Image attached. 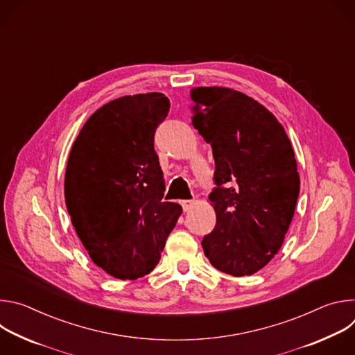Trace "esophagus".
<instances>
[{
    "mask_svg": "<svg viewBox=\"0 0 355 355\" xmlns=\"http://www.w3.org/2000/svg\"><path fill=\"white\" fill-rule=\"evenodd\" d=\"M181 205H182V209L187 212L195 205V200L193 199H184V200H181Z\"/></svg>",
    "mask_w": 355,
    "mask_h": 355,
    "instance_id": "esophagus-1",
    "label": "esophagus"
}]
</instances>
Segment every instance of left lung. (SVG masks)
Returning <instances> with one entry per match:
<instances>
[{
    "instance_id": "obj_1",
    "label": "left lung",
    "mask_w": 355,
    "mask_h": 355,
    "mask_svg": "<svg viewBox=\"0 0 355 355\" xmlns=\"http://www.w3.org/2000/svg\"><path fill=\"white\" fill-rule=\"evenodd\" d=\"M191 99L218 185L209 195L216 226L202 248L216 270L252 275L274 259L295 214L300 180L291 140L266 107L240 91L196 87Z\"/></svg>"
}]
</instances>
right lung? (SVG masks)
<instances>
[{
    "mask_svg": "<svg viewBox=\"0 0 355 355\" xmlns=\"http://www.w3.org/2000/svg\"><path fill=\"white\" fill-rule=\"evenodd\" d=\"M170 111L162 92L125 95L96 110L73 143L64 199L94 264L137 279L159 264L182 208L163 202L155 132Z\"/></svg>",
    "mask_w": 355,
    "mask_h": 355,
    "instance_id": "obj_1",
    "label": "right lung"
}]
</instances>
